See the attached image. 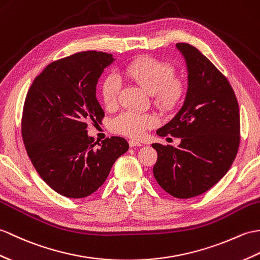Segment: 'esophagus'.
Listing matches in <instances>:
<instances>
[{
  "label": "esophagus",
  "mask_w": 260,
  "mask_h": 260,
  "mask_svg": "<svg viewBox=\"0 0 260 260\" xmlns=\"http://www.w3.org/2000/svg\"><path fill=\"white\" fill-rule=\"evenodd\" d=\"M128 144H129L131 147H141V146H143V144L141 142L135 141V140H131L128 142Z\"/></svg>",
  "instance_id": "esophagus-1"
}]
</instances>
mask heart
Returning a JSON list of instances; mask_svg holds the SVG:
<instances>
[{
	"mask_svg": "<svg viewBox=\"0 0 260 260\" xmlns=\"http://www.w3.org/2000/svg\"><path fill=\"white\" fill-rule=\"evenodd\" d=\"M124 73L148 94L153 95L155 105L161 110H173L182 101L184 85L177 78H174L175 72L171 64L154 57H141L126 66ZM119 90L118 76L106 75L101 85V95L107 108L116 106ZM155 124L156 119L150 114L124 112L114 118L112 128L118 134L141 137L145 131L152 128Z\"/></svg>",
	"mask_w": 260,
	"mask_h": 260,
	"instance_id": "heart-1",
	"label": "heart"
}]
</instances>
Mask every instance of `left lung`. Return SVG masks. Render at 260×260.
<instances>
[{
	"mask_svg": "<svg viewBox=\"0 0 260 260\" xmlns=\"http://www.w3.org/2000/svg\"><path fill=\"white\" fill-rule=\"evenodd\" d=\"M187 69L182 107L157 135L180 137L177 147L155 143L154 177L176 198L203 194L231 168L239 147L240 116L227 78L196 47L177 43Z\"/></svg>",
	"mask_w": 260,
	"mask_h": 260,
	"instance_id": "obj_1",
	"label": "left lung"
}]
</instances>
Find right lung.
I'll list each match as a JSON object with an SVG mask.
<instances>
[{
    "instance_id": "1",
    "label": "right lung",
    "mask_w": 260,
    "mask_h": 260,
    "mask_svg": "<svg viewBox=\"0 0 260 260\" xmlns=\"http://www.w3.org/2000/svg\"><path fill=\"white\" fill-rule=\"evenodd\" d=\"M112 54L86 51L48 64L35 77L24 103L22 137L42 179L59 195L84 198L104 184L115 160L128 150L123 137L95 147L87 122H101L104 111L96 85Z\"/></svg>"
}]
</instances>
